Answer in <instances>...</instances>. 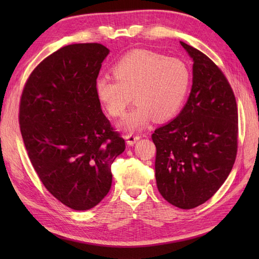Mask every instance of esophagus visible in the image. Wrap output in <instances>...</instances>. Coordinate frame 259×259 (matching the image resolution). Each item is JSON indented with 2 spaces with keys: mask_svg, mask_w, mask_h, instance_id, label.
<instances>
[{
  "mask_svg": "<svg viewBox=\"0 0 259 259\" xmlns=\"http://www.w3.org/2000/svg\"><path fill=\"white\" fill-rule=\"evenodd\" d=\"M140 137H142V136L138 135V134H133V133H131V134H127L126 136H125V138H126V143L130 146L134 145L137 142V140L140 139Z\"/></svg>",
  "mask_w": 259,
  "mask_h": 259,
  "instance_id": "1",
  "label": "esophagus"
}]
</instances>
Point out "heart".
Wrapping results in <instances>:
<instances>
[{
  "mask_svg": "<svg viewBox=\"0 0 259 259\" xmlns=\"http://www.w3.org/2000/svg\"><path fill=\"white\" fill-rule=\"evenodd\" d=\"M112 73L113 77L96 80V96L112 116H122L133 95L137 105L121 122L126 131L145 128L152 117L166 121L175 116L191 81L190 70L183 60L146 50L125 55L113 66Z\"/></svg>",
  "mask_w": 259,
  "mask_h": 259,
  "instance_id": "heart-1",
  "label": "heart"
}]
</instances>
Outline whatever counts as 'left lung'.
Returning <instances> with one entry per match:
<instances>
[{
	"instance_id": "8db88e82",
	"label": "left lung",
	"mask_w": 259,
	"mask_h": 259,
	"mask_svg": "<svg viewBox=\"0 0 259 259\" xmlns=\"http://www.w3.org/2000/svg\"><path fill=\"white\" fill-rule=\"evenodd\" d=\"M193 59L187 104L176 119L156 128L155 179L162 197L183 209L209 200L230 174L238 151V107L213 60L180 42Z\"/></svg>"
}]
</instances>
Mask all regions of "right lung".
<instances>
[{
	"mask_svg": "<svg viewBox=\"0 0 259 259\" xmlns=\"http://www.w3.org/2000/svg\"><path fill=\"white\" fill-rule=\"evenodd\" d=\"M108 54L99 43L64 46L34 68L20 97V132L32 166L51 194L75 210L106 197L111 164L125 150L95 92Z\"/></svg>",
	"mask_w": 259,
	"mask_h": 259,
	"instance_id": "add662e5",
	"label": "right lung"
}]
</instances>
